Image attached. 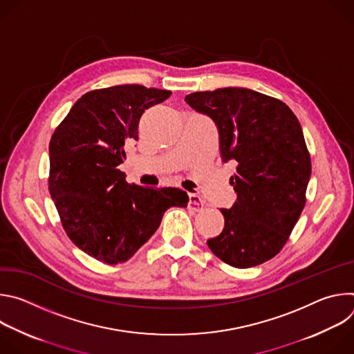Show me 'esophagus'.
Listing matches in <instances>:
<instances>
[{"label":"esophagus","mask_w":354,"mask_h":354,"mask_svg":"<svg viewBox=\"0 0 354 354\" xmlns=\"http://www.w3.org/2000/svg\"><path fill=\"white\" fill-rule=\"evenodd\" d=\"M203 207H205V203L203 200H201V197L196 193H189V209L193 212H200L203 210Z\"/></svg>","instance_id":"obj_1"}]
</instances>
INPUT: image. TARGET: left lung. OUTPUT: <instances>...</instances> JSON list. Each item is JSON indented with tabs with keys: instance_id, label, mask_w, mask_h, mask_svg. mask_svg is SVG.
Wrapping results in <instances>:
<instances>
[{
	"instance_id": "left-lung-1",
	"label": "left lung",
	"mask_w": 354,
	"mask_h": 354,
	"mask_svg": "<svg viewBox=\"0 0 354 354\" xmlns=\"http://www.w3.org/2000/svg\"><path fill=\"white\" fill-rule=\"evenodd\" d=\"M185 100L213 119L223 161L236 165V201L221 209L224 230L207 245L230 266H258L281 250L306 206L311 158L301 124L281 100L248 88L193 92Z\"/></svg>"
}]
</instances>
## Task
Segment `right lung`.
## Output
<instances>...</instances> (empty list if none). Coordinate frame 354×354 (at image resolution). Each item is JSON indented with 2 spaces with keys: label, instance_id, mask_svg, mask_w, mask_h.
<instances>
[{
  "label": "right lung",
  "instance_id": "1",
  "mask_svg": "<svg viewBox=\"0 0 354 354\" xmlns=\"http://www.w3.org/2000/svg\"><path fill=\"white\" fill-rule=\"evenodd\" d=\"M169 96L136 84L86 92L50 140L48 192L68 238L96 261H129L169 207L187 205L182 189L130 185L118 168L144 111Z\"/></svg>",
  "mask_w": 354,
  "mask_h": 354
}]
</instances>
